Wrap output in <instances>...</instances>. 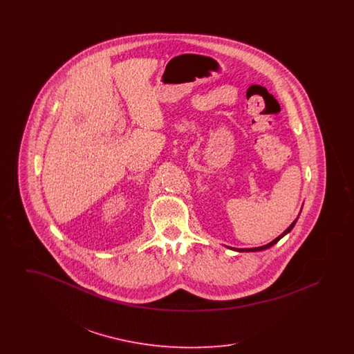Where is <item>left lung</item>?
Wrapping results in <instances>:
<instances>
[{"label":"left lung","mask_w":354,"mask_h":354,"mask_svg":"<svg viewBox=\"0 0 354 354\" xmlns=\"http://www.w3.org/2000/svg\"><path fill=\"white\" fill-rule=\"evenodd\" d=\"M296 221H297V219L295 220L288 228H286V231L281 234V235L279 236V237H276L274 240H272L270 243H268V244H266V245H263V247H256V248H231V250H234V251H237V252H257V251H264V250H267V248H270L272 245H274L281 237H284V236L286 235V234H289L290 231H292V228L295 227V224H296Z\"/></svg>","instance_id":"8db88e82"}]
</instances>
